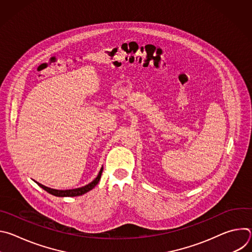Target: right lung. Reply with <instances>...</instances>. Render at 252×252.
Wrapping results in <instances>:
<instances>
[{
    "label": "right lung",
    "instance_id": "1",
    "mask_svg": "<svg viewBox=\"0 0 252 252\" xmlns=\"http://www.w3.org/2000/svg\"><path fill=\"white\" fill-rule=\"evenodd\" d=\"M102 169H103V167L100 168V170H99L97 176L94 179V181H93L92 183H90L89 185H87V186H85V187H82V188H79V189H65V190L54 189H50V188H48V187H45V186H43V185L40 184V183H37V182H35V183H37V185H38L39 187H41L43 189H45L47 192H49V193H51V194H53V195H55V196H60V197H64V196H69V197H71V196H79V195H83V194H85L86 192L92 190V189L98 184L99 179H100V176H101Z\"/></svg>",
    "mask_w": 252,
    "mask_h": 252
}]
</instances>
